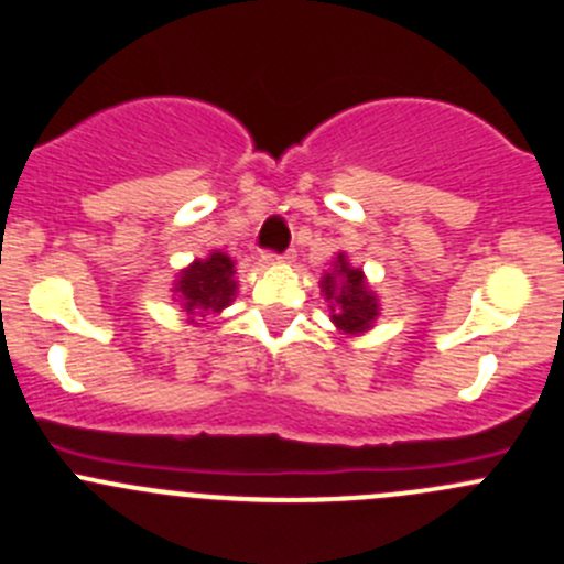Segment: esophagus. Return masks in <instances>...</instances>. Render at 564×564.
Masks as SVG:
<instances>
[{
	"label": "esophagus",
	"mask_w": 564,
	"mask_h": 564,
	"mask_svg": "<svg viewBox=\"0 0 564 564\" xmlns=\"http://www.w3.org/2000/svg\"><path fill=\"white\" fill-rule=\"evenodd\" d=\"M260 260L265 262V265H276V262H288V260H291V254H273V251H262Z\"/></svg>",
	"instance_id": "34e87169"
}]
</instances>
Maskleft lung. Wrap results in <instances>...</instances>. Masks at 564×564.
I'll return each mask as SVG.
<instances>
[{
	"label": "left lung",
	"mask_w": 564,
	"mask_h": 564,
	"mask_svg": "<svg viewBox=\"0 0 564 564\" xmlns=\"http://www.w3.org/2000/svg\"><path fill=\"white\" fill-rule=\"evenodd\" d=\"M321 293L329 302V318L337 335H366L382 315V304H379L366 271L351 265L346 251H337L332 257V268L321 276Z\"/></svg>",
	"instance_id": "obj_1"
}]
</instances>
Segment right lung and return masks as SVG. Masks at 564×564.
Segmentation results:
<instances>
[{
  "label": "right lung",
  "instance_id": "add662e5",
  "mask_svg": "<svg viewBox=\"0 0 564 564\" xmlns=\"http://www.w3.org/2000/svg\"><path fill=\"white\" fill-rule=\"evenodd\" d=\"M238 296L235 260L221 249H213L207 257H198L182 268L171 288V299L185 313L187 326H202L207 315L227 310Z\"/></svg>",
  "mask_w": 564,
  "mask_h": 564
}]
</instances>
